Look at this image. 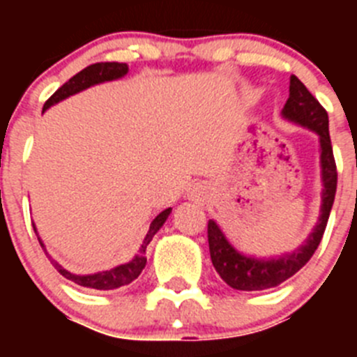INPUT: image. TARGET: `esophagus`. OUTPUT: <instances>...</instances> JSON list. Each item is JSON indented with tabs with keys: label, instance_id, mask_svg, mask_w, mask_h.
<instances>
[{
	"label": "esophagus",
	"instance_id": "esophagus-1",
	"mask_svg": "<svg viewBox=\"0 0 357 357\" xmlns=\"http://www.w3.org/2000/svg\"><path fill=\"white\" fill-rule=\"evenodd\" d=\"M189 197L193 198V200H202V198H206V188H204V185H193L191 191H189Z\"/></svg>",
	"mask_w": 357,
	"mask_h": 357
}]
</instances>
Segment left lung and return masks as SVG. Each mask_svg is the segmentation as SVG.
<instances>
[{
    "label": "left lung",
    "instance_id": "obj_1",
    "mask_svg": "<svg viewBox=\"0 0 357 357\" xmlns=\"http://www.w3.org/2000/svg\"><path fill=\"white\" fill-rule=\"evenodd\" d=\"M282 118L295 123L298 127L314 132L320 143V176H321V206L317 225L301 247L288 254L275 257H254L239 252L227 239L225 232L214 220H209L207 238L213 266L230 288L241 291H259V289L275 288L280 282L295 275L318 248L327 227L331 209H333L338 173L334 162L333 146L329 137V116L326 109L318 103L317 98L309 93L307 87L296 77L289 78V98L282 109Z\"/></svg>",
    "mask_w": 357,
    "mask_h": 357
}]
</instances>
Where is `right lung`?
<instances>
[{"instance_id":"add662e5","label":"right lung","mask_w":357,"mask_h":357,"mask_svg":"<svg viewBox=\"0 0 357 357\" xmlns=\"http://www.w3.org/2000/svg\"><path fill=\"white\" fill-rule=\"evenodd\" d=\"M127 73H128V66L119 64V62H98V64L87 66V68L82 69V71L77 73L73 78H69L62 87H59V89L53 93V96L50 98L48 102L44 103L43 112L44 110H48L50 107L56 105L59 102H62V100H66V98L73 96V94L89 89V87H93V85L103 84V82L119 80V78L125 77ZM169 213H172V207H169V209H164L162 213L157 214L155 220L150 223V229H148L146 236H144L139 252H137V254H135L128 263L119 264V266L110 268V270H103V272L87 273V275H80V273L69 272V270H66L62 264H59L55 259H52V255H48V252H46V248H44V243L40 241L39 234H37L36 227H33V230H36L37 238H39L40 247L44 248V252H46V255L50 257L52 264L56 268V272L61 273V275H64L66 279L73 280V282L78 286H84V288H91V289H103V291H107V289H116V288H121V286L130 284L132 280H135L141 275L144 264H146L148 243H150L151 238L159 232L160 227L164 225V222L168 220Z\"/></svg>"}]
</instances>
